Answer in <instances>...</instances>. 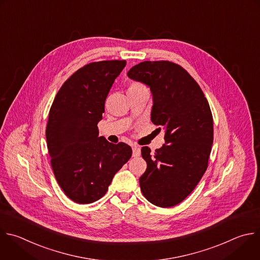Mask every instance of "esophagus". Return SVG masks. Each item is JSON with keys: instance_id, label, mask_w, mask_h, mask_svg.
<instances>
[{"instance_id": "obj_1", "label": "esophagus", "mask_w": 260, "mask_h": 260, "mask_svg": "<svg viewBox=\"0 0 260 260\" xmlns=\"http://www.w3.org/2000/svg\"><path fill=\"white\" fill-rule=\"evenodd\" d=\"M141 155V148L139 146H133V156L138 157Z\"/></svg>"}]
</instances>
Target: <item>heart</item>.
<instances>
[{"label":"heart","mask_w":260,"mask_h":260,"mask_svg":"<svg viewBox=\"0 0 260 260\" xmlns=\"http://www.w3.org/2000/svg\"><path fill=\"white\" fill-rule=\"evenodd\" d=\"M143 84H141V83H139V82H133L129 86H128V89H127V91H131V90H137V89H140V88H143Z\"/></svg>","instance_id":"obj_1"}]
</instances>
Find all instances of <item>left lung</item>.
I'll use <instances>...</instances> for the list:
<instances>
[{
  "mask_svg": "<svg viewBox=\"0 0 260 260\" xmlns=\"http://www.w3.org/2000/svg\"><path fill=\"white\" fill-rule=\"evenodd\" d=\"M127 76L150 86L151 120L165 131L160 149L152 153L142 148L147 169L140 178L141 191L152 204L172 207L192 193L207 169L213 143L208 101L197 81L174 62L144 61Z\"/></svg>",
  "mask_w": 260,
  "mask_h": 260,
  "instance_id": "8db88e82",
  "label": "left lung"
}]
</instances>
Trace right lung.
<instances>
[{
	"label": "right lung",
	"instance_id": "1",
	"mask_svg": "<svg viewBox=\"0 0 260 260\" xmlns=\"http://www.w3.org/2000/svg\"><path fill=\"white\" fill-rule=\"evenodd\" d=\"M125 60L92 62L75 71L60 88L49 112L46 138L54 176L78 204L102 198L132 148L99 137L105 100Z\"/></svg>",
	"mask_w": 260,
	"mask_h": 260
}]
</instances>
